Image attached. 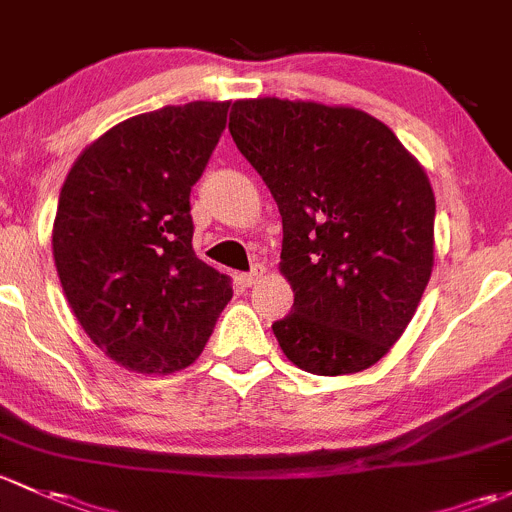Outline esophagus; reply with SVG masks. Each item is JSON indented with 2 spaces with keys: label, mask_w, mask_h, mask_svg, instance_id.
Wrapping results in <instances>:
<instances>
[{
  "label": "esophagus",
  "mask_w": 512,
  "mask_h": 512,
  "mask_svg": "<svg viewBox=\"0 0 512 512\" xmlns=\"http://www.w3.org/2000/svg\"><path fill=\"white\" fill-rule=\"evenodd\" d=\"M263 273H266V268H263V266H254V268H251L249 273H241V276H239V283H241V286H246V288L254 286V283L261 281Z\"/></svg>",
  "instance_id": "obj_1"
}]
</instances>
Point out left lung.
Listing matches in <instances>:
<instances>
[{
  "mask_svg": "<svg viewBox=\"0 0 512 512\" xmlns=\"http://www.w3.org/2000/svg\"><path fill=\"white\" fill-rule=\"evenodd\" d=\"M229 133L283 219L293 308L273 335L300 370H367L414 318L434 266L436 202L397 135L357 108L236 100Z\"/></svg>",
  "mask_w": 512,
  "mask_h": 512,
  "instance_id": "obj_1",
  "label": "left lung"
}]
</instances>
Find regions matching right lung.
Here are the masks:
<instances>
[{"label":"right lung","instance_id":"add662e5","mask_svg":"<svg viewBox=\"0 0 512 512\" xmlns=\"http://www.w3.org/2000/svg\"><path fill=\"white\" fill-rule=\"evenodd\" d=\"M229 103L135 115L73 162L59 194L54 261L86 335L125 370L170 374L202 355L231 281L194 256L189 192Z\"/></svg>","mask_w":512,"mask_h":512}]
</instances>
